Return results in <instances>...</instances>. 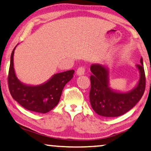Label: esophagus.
<instances>
[{"instance_id":"esophagus-1","label":"esophagus","mask_w":151,"mask_h":151,"mask_svg":"<svg viewBox=\"0 0 151 151\" xmlns=\"http://www.w3.org/2000/svg\"><path fill=\"white\" fill-rule=\"evenodd\" d=\"M85 68H83V67H79L77 69V70H76V75L78 76H82L85 74Z\"/></svg>"}]
</instances>
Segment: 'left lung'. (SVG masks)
<instances>
[{
	"mask_svg": "<svg viewBox=\"0 0 151 151\" xmlns=\"http://www.w3.org/2000/svg\"><path fill=\"white\" fill-rule=\"evenodd\" d=\"M136 67L139 71L140 77L137 84L128 91H117L110 87L109 70L101 64H93L90 69L91 90L89 99L92 108L99 116L118 117L130 110L140 101L144 94L146 81L143 59Z\"/></svg>",
	"mask_w": 151,
	"mask_h": 151,
	"instance_id": "obj_1",
	"label": "left lung"
}]
</instances>
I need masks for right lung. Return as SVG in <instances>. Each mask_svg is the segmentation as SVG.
Segmentation results:
<instances>
[{
    "instance_id": "add662e5",
    "label": "right lung",
    "mask_w": 151,
    "mask_h": 151,
    "mask_svg": "<svg viewBox=\"0 0 151 151\" xmlns=\"http://www.w3.org/2000/svg\"><path fill=\"white\" fill-rule=\"evenodd\" d=\"M12 52L9 71V88L11 96L24 108L37 113L45 114L59 103L64 86L73 77L74 70L54 74L47 81L37 85L23 83L17 77Z\"/></svg>"
}]
</instances>
